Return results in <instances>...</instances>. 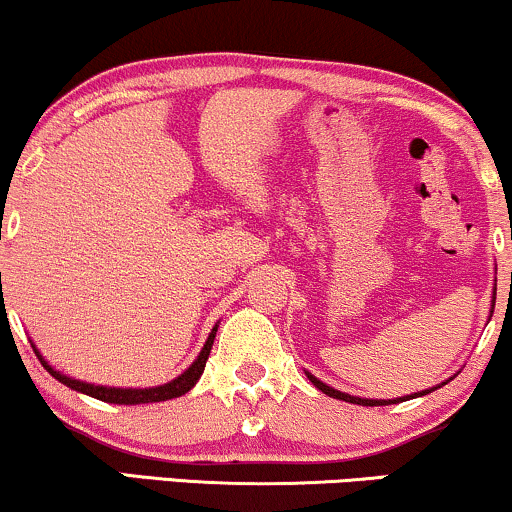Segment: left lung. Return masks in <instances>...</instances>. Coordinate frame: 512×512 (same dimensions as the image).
<instances>
[{"mask_svg":"<svg viewBox=\"0 0 512 512\" xmlns=\"http://www.w3.org/2000/svg\"><path fill=\"white\" fill-rule=\"evenodd\" d=\"M307 374V379L312 381V384H315V389H319L322 393H326V396H331V398H338V400H346V403H355V405H391V403H403V400H408V398H417V396H427V393H432L434 389H439V386H434V389H427V391H420V393H412V396H403V398H396V400H372V398H357V396H348V393H341V391H336V389H331V386H326V384H322V381H319L317 377H312L310 372H305ZM443 384H446V381H443ZM441 384V386H443Z\"/></svg>","mask_w":512,"mask_h":512,"instance_id":"left-lung-1","label":"left lung"}]
</instances>
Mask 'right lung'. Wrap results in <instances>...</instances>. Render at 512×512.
Returning <instances> with one entry per match:
<instances>
[{"label": "right lung", "mask_w": 512, "mask_h": 512, "mask_svg": "<svg viewBox=\"0 0 512 512\" xmlns=\"http://www.w3.org/2000/svg\"><path fill=\"white\" fill-rule=\"evenodd\" d=\"M214 336H217V326H214L212 334L207 336V341H205V346H202L200 355H197V360L186 369V372L178 374V377L171 379L169 384L152 386V389H112V386H95V384H88V381L71 379V377H66V374L57 372V369H54L52 365H47V360L38 353V348L33 346V350H35V355L40 357L42 367H45L54 379H59L61 384L69 386V389L80 391V393H85V396H92L97 400H104V403L140 405V403H162V400L178 398V396H183V393H188L190 389H193V386L197 384V379H200L202 372H205V365H207L209 350H212Z\"/></svg>", "instance_id": "1"}]
</instances>
